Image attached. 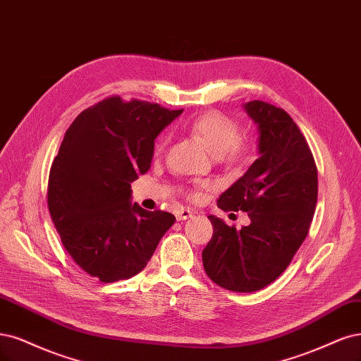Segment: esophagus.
Returning a JSON list of instances; mask_svg holds the SVG:
<instances>
[{
	"label": "esophagus",
	"mask_w": 361,
	"mask_h": 361,
	"mask_svg": "<svg viewBox=\"0 0 361 361\" xmlns=\"http://www.w3.org/2000/svg\"><path fill=\"white\" fill-rule=\"evenodd\" d=\"M192 216H194V214L191 212L190 209L182 207V209L176 210V219H178V221H186V219H191Z\"/></svg>",
	"instance_id": "obj_1"
}]
</instances>
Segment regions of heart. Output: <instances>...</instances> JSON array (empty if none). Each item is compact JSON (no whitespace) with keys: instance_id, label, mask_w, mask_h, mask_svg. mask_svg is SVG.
Instances as JSON below:
<instances>
[{"instance_id":"obj_1","label":"heart","mask_w":361,"mask_h":361,"mask_svg":"<svg viewBox=\"0 0 361 361\" xmlns=\"http://www.w3.org/2000/svg\"><path fill=\"white\" fill-rule=\"evenodd\" d=\"M190 130L216 158H240L245 152V147L239 142L238 122L221 111L212 110L198 116L191 122ZM164 143L166 139L159 142V147H163Z\"/></svg>"}]
</instances>
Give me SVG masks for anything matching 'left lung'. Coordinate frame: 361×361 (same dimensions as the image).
Returning <instances> with one entry per match:
<instances>
[{"instance_id":"1","label":"left lung","mask_w":361,"mask_h":361,"mask_svg":"<svg viewBox=\"0 0 361 361\" xmlns=\"http://www.w3.org/2000/svg\"><path fill=\"white\" fill-rule=\"evenodd\" d=\"M258 130V158L218 198V207L247 212L242 230L210 215L214 235L203 250L207 276L235 293L264 288L288 267L312 222L318 173L312 152L287 111L252 100L243 104Z\"/></svg>"}]
</instances>
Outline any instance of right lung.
<instances>
[{"label":"right lung","mask_w":361,"mask_h":361,"mask_svg":"<svg viewBox=\"0 0 361 361\" xmlns=\"http://www.w3.org/2000/svg\"><path fill=\"white\" fill-rule=\"evenodd\" d=\"M182 111L110 97L83 110L66 131L47 204L70 257L102 282L142 271L176 219L131 203V182L151 169L157 137Z\"/></svg>","instance_id":"obj_1"}]
</instances>
